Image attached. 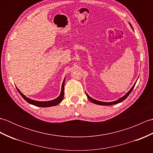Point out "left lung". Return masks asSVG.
Segmentation results:
<instances>
[{"label": "left lung", "instance_id": "obj_1", "mask_svg": "<svg viewBox=\"0 0 153 153\" xmlns=\"http://www.w3.org/2000/svg\"><path fill=\"white\" fill-rule=\"evenodd\" d=\"M129 25H130V26L132 27V25H131V24L130 23H129ZM136 82H137V81H136ZM135 83H135V84L134 85H133V87H131V89L127 93L126 95L123 96V97H122V98H120V99H118L117 100H115V101H113V102H102V101H99V100H95V99H92L91 97H90L88 95H87V93H86V95H87V98H88V99H89V100L90 101H91L93 103H94V104H96V105H106V106H107V105H116V104H118V103H119V102H122V101H123V100H125L127 97H128V96H129V94L131 93V92L132 91V90L134 89V87H135Z\"/></svg>", "mask_w": 153, "mask_h": 153}]
</instances>
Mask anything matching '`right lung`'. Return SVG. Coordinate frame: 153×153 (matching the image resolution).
I'll return each instance as SVG.
<instances>
[{"label": "right lung", "mask_w": 153, "mask_h": 153, "mask_svg": "<svg viewBox=\"0 0 153 153\" xmlns=\"http://www.w3.org/2000/svg\"><path fill=\"white\" fill-rule=\"evenodd\" d=\"M64 83H65V78L63 81L62 85L61 93H60V95H59V97H58L56 99H55L54 100H49V101H37V100L30 99L25 97L24 95H23V94L20 91H19V90L17 88V87H16V89H17L18 91L19 92V94H20L23 98L24 99V100H26L28 103L31 104V105H33L37 106H39V107H50V106H56V105H58V104H59L60 102H62V100H63L64 95Z\"/></svg>", "instance_id": "1"}]
</instances>
